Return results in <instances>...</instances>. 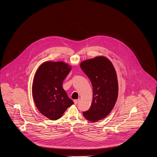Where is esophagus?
Here are the masks:
<instances>
[{"mask_svg":"<svg viewBox=\"0 0 157 157\" xmlns=\"http://www.w3.org/2000/svg\"><path fill=\"white\" fill-rule=\"evenodd\" d=\"M79 99H75V100L74 101V104H75V105L78 104V103L79 102Z\"/></svg>","mask_w":157,"mask_h":157,"instance_id":"1","label":"esophagus"}]
</instances>
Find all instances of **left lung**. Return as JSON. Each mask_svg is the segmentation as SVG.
<instances>
[{"instance_id": "1", "label": "left lung", "mask_w": 157, "mask_h": 157, "mask_svg": "<svg viewBox=\"0 0 157 157\" xmlns=\"http://www.w3.org/2000/svg\"><path fill=\"white\" fill-rule=\"evenodd\" d=\"M80 66L93 87L92 104L83 115L86 120L97 122L111 112L117 102L118 93L117 74L111 62L104 56L85 60Z\"/></svg>"}]
</instances>
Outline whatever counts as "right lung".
<instances>
[{"label":"right lung","mask_w":157,"mask_h":157,"mask_svg":"<svg viewBox=\"0 0 157 157\" xmlns=\"http://www.w3.org/2000/svg\"><path fill=\"white\" fill-rule=\"evenodd\" d=\"M71 67L62 62H46L35 74L32 94L38 110L51 120L59 119L67 108L74 104L62 87Z\"/></svg>","instance_id":"add662e5"}]
</instances>
